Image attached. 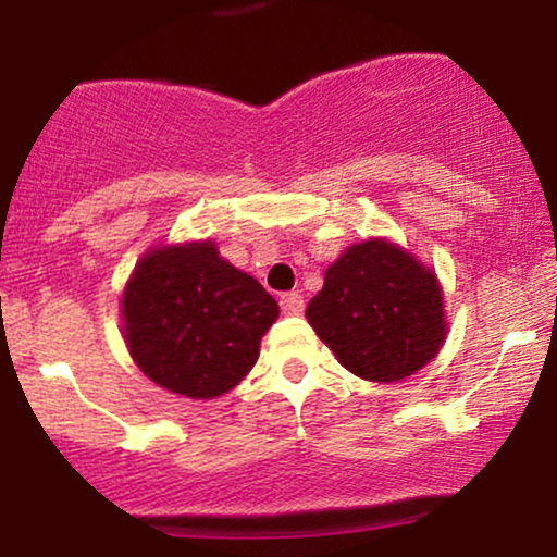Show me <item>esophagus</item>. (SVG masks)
Wrapping results in <instances>:
<instances>
[{
  "mask_svg": "<svg viewBox=\"0 0 557 557\" xmlns=\"http://www.w3.org/2000/svg\"><path fill=\"white\" fill-rule=\"evenodd\" d=\"M280 309H283V314H300L304 311V296L300 293H283L280 296Z\"/></svg>",
  "mask_w": 557,
  "mask_h": 557,
  "instance_id": "34e87169",
  "label": "esophagus"
}]
</instances>
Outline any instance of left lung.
<instances>
[{"mask_svg": "<svg viewBox=\"0 0 557 557\" xmlns=\"http://www.w3.org/2000/svg\"><path fill=\"white\" fill-rule=\"evenodd\" d=\"M306 319L337 361L369 382L417 374L447 332L434 272L382 238L345 248L324 272Z\"/></svg>", "mask_w": 557, "mask_h": 557, "instance_id": "1", "label": "left lung"}]
</instances>
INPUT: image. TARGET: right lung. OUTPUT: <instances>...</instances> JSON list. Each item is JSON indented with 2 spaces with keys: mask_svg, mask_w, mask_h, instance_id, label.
<instances>
[{
  "mask_svg": "<svg viewBox=\"0 0 557 557\" xmlns=\"http://www.w3.org/2000/svg\"><path fill=\"white\" fill-rule=\"evenodd\" d=\"M280 306L212 240L154 248L123 293V332L138 369L194 400L233 389L259 359Z\"/></svg>",
  "mask_w": 557,
  "mask_h": 557,
  "instance_id": "obj_1",
  "label": "right lung"
}]
</instances>
